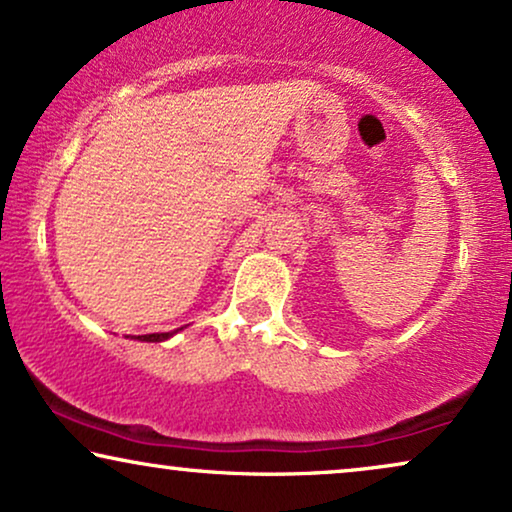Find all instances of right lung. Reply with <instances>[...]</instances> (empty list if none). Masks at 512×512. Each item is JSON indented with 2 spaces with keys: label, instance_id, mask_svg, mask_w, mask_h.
I'll use <instances>...</instances> for the list:
<instances>
[{
  "label": "right lung",
  "instance_id": "obj_1",
  "mask_svg": "<svg viewBox=\"0 0 512 512\" xmlns=\"http://www.w3.org/2000/svg\"><path fill=\"white\" fill-rule=\"evenodd\" d=\"M178 331V329H176ZM176 331H167V334H145V336H138V341H148V343H159V341H167L176 334Z\"/></svg>",
  "mask_w": 512,
  "mask_h": 512
}]
</instances>
